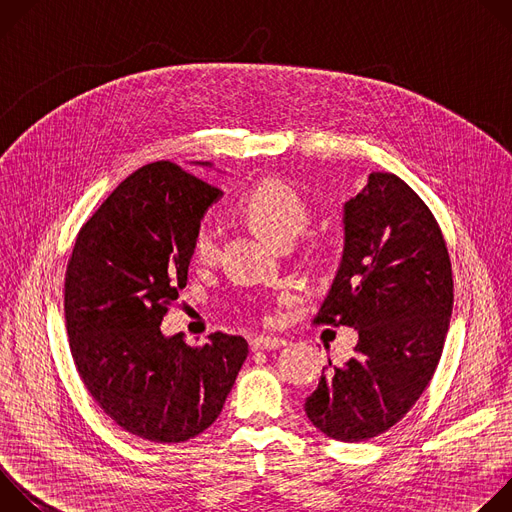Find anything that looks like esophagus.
<instances>
[{
  "instance_id": "esophagus-1",
  "label": "esophagus",
  "mask_w": 512,
  "mask_h": 512,
  "mask_svg": "<svg viewBox=\"0 0 512 512\" xmlns=\"http://www.w3.org/2000/svg\"><path fill=\"white\" fill-rule=\"evenodd\" d=\"M285 346L283 338H269V336H261V338H253L251 340V350H277Z\"/></svg>"
}]
</instances>
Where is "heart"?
Instances as JSON below:
<instances>
[{
    "label": "heart",
    "mask_w": 512,
    "mask_h": 512,
    "mask_svg": "<svg viewBox=\"0 0 512 512\" xmlns=\"http://www.w3.org/2000/svg\"><path fill=\"white\" fill-rule=\"evenodd\" d=\"M239 212L245 221L275 245L291 243L308 223L304 200L289 186L263 180L249 188L239 200ZM221 255V237L216 229L202 225L192 237V257L196 263L212 265Z\"/></svg>",
    "instance_id": "heart-1"
}]
</instances>
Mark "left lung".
<instances>
[{
	"mask_svg": "<svg viewBox=\"0 0 512 512\" xmlns=\"http://www.w3.org/2000/svg\"><path fill=\"white\" fill-rule=\"evenodd\" d=\"M344 249L318 324L358 332L354 356L322 369L308 419L332 440L367 442L421 397L440 362L454 304L448 247L425 202L373 172L342 206Z\"/></svg>",
	"mask_w": 512,
	"mask_h": 512,
	"instance_id": "left-lung-1",
	"label": "left lung"
}]
</instances>
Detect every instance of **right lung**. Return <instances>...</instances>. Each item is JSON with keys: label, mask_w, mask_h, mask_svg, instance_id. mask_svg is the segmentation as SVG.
Segmentation results:
<instances>
[{"label": "right lung", "mask_w": 512, "mask_h": 512, "mask_svg": "<svg viewBox=\"0 0 512 512\" xmlns=\"http://www.w3.org/2000/svg\"><path fill=\"white\" fill-rule=\"evenodd\" d=\"M221 196L172 162L143 166L83 225L66 265V332L87 391L119 427L156 444L210 427L249 354L241 336L188 346L160 330L186 287L192 237Z\"/></svg>", "instance_id": "1"}]
</instances>
